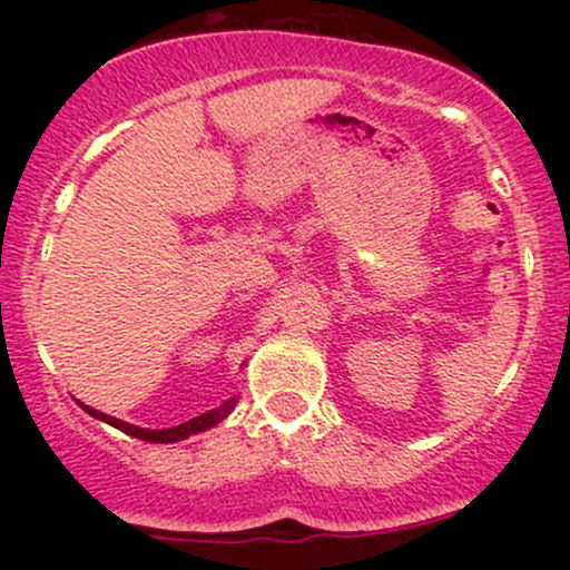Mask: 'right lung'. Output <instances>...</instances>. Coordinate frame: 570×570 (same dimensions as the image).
Instances as JSON below:
<instances>
[{
  "instance_id": "obj_1",
  "label": "right lung",
  "mask_w": 570,
  "mask_h": 570,
  "mask_svg": "<svg viewBox=\"0 0 570 570\" xmlns=\"http://www.w3.org/2000/svg\"><path fill=\"white\" fill-rule=\"evenodd\" d=\"M235 402H238V399H230V402H225L217 410H208V412H203V415L193 417V421H185V423H179V426L163 429V431H149V429L130 426V423L117 421V417H112V415H104V412L88 407V404H82V410L88 412V415L98 417V421L109 423V426H115V429L126 431V434H130V436H136V440H144V442H179V440H187V436L198 434V431H206V429L217 426L219 421H225V417L230 415V410L235 407Z\"/></svg>"
}]
</instances>
